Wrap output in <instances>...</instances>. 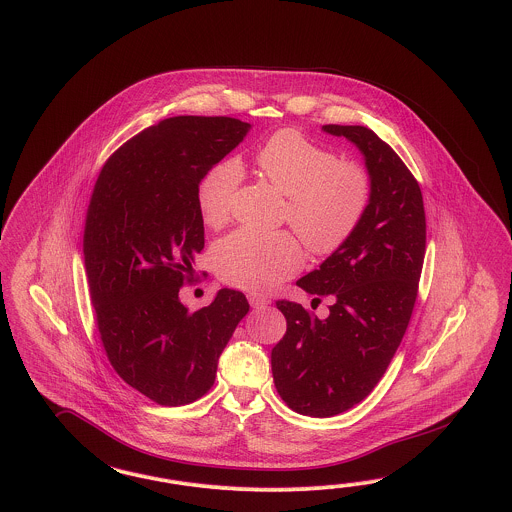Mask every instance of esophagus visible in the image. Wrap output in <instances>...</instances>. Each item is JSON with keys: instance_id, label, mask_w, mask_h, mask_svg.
<instances>
[{"instance_id": "1", "label": "esophagus", "mask_w": 512, "mask_h": 512, "mask_svg": "<svg viewBox=\"0 0 512 512\" xmlns=\"http://www.w3.org/2000/svg\"><path fill=\"white\" fill-rule=\"evenodd\" d=\"M248 303H250L252 309H264L269 305V299L260 296V294H248Z\"/></svg>"}]
</instances>
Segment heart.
I'll list each match as a JSON object with an SVG mask.
<instances>
[{
	"label": "heart",
	"mask_w": 512,
	"mask_h": 512,
	"mask_svg": "<svg viewBox=\"0 0 512 512\" xmlns=\"http://www.w3.org/2000/svg\"><path fill=\"white\" fill-rule=\"evenodd\" d=\"M254 165L288 198L284 220L314 254L328 256L343 247L369 207L371 179L362 165L339 162L333 150L296 130L267 137L254 152ZM241 179V164L233 158L218 162L203 175L196 201L205 226L216 230L230 220ZM303 260L301 243L288 231L237 230L213 248L218 277L252 292H265L296 275Z\"/></svg>",
	"instance_id": "b5f03b06"
}]
</instances>
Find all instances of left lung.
I'll return each mask as SVG.
<instances>
[{"instance_id": "8db88e82", "label": "left lung", "mask_w": 512, "mask_h": 512, "mask_svg": "<svg viewBox=\"0 0 512 512\" xmlns=\"http://www.w3.org/2000/svg\"><path fill=\"white\" fill-rule=\"evenodd\" d=\"M322 130L362 152L371 201L347 243L297 281L314 299L330 296V314L277 301L286 333L271 350L273 380L290 409L314 418L352 409L382 379L409 326L426 254L422 192L394 149L365 126Z\"/></svg>"}]
</instances>
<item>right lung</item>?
I'll return each instance as SVG.
<instances>
[{
  "mask_svg": "<svg viewBox=\"0 0 512 512\" xmlns=\"http://www.w3.org/2000/svg\"><path fill=\"white\" fill-rule=\"evenodd\" d=\"M250 128L230 116L165 118L116 150L94 186L83 252L101 343L116 373L158 405L211 390L250 309L228 288L196 313L179 299L205 245L199 181Z\"/></svg>",
  "mask_w": 512,
  "mask_h": 512,
  "instance_id": "1",
  "label": "right lung"
}]
</instances>
